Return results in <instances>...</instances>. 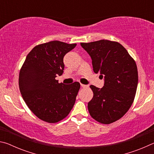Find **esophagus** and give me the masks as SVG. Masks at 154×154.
Listing matches in <instances>:
<instances>
[{
  "label": "esophagus",
  "mask_w": 154,
  "mask_h": 154,
  "mask_svg": "<svg viewBox=\"0 0 154 154\" xmlns=\"http://www.w3.org/2000/svg\"><path fill=\"white\" fill-rule=\"evenodd\" d=\"M81 86H82V88H88V86L86 85H84V84H81Z\"/></svg>",
  "instance_id": "34e87169"
}]
</instances>
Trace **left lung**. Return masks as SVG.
Instances as JSON below:
<instances>
[{
	"label": "left lung",
	"mask_w": 154,
	"mask_h": 154,
	"mask_svg": "<svg viewBox=\"0 0 154 154\" xmlns=\"http://www.w3.org/2000/svg\"><path fill=\"white\" fill-rule=\"evenodd\" d=\"M81 45L92 58L94 72L105 80L102 88L90 86L94 96L88 111L100 123H113L126 114L134 101L138 85L136 62L116 41L103 39Z\"/></svg>",
	"instance_id": "left-lung-1"
}]
</instances>
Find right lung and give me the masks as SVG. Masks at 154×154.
<instances>
[{"mask_svg":"<svg viewBox=\"0 0 154 154\" xmlns=\"http://www.w3.org/2000/svg\"><path fill=\"white\" fill-rule=\"evenodd\" d=\"M76 45L59 41L40 44L30 51L21 68V94L30 111L41 120L56 123L73 107L80 83H59L56 77L64 72V56Z\"/></svg>","mask_w":154,"mask_h":154,"instance_id":"add662e5","label":"right lung"}]
</instances>
